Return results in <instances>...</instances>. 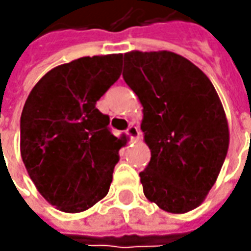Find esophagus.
I'll use <instances>...</instances> for the list:
<instances>
[{
  "mask_svg": "<svg viewBox=\"0 0 251 251\" xmlns=\"http://www.w3.org/2000/svg\"><path fill=\"white\" fill-rule=\"evenodd\" d=\"M126 132H127V135H130L131 141L137 142V141L140 140L141 132L140 130H138V127H135V126H130V127H128V130L126 131Z\"/></svg>",
  "mask_w": 251,
  "mask_h": 251,
  "instance_id": "esophagus-1",
  "label": "esophagus"
}]
</instances>
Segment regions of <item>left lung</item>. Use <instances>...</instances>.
Here are the masks:
<instances>
[{
	"label": "left lung",
	"instance_id": "left-lung-1",
	"mask_svg": "<svg viewBox=\"0 0 251 251\" xmlns=\"http://www.w3.org/2000/svg\"><path fill=\"white\" fill-rule=\"evenodd\" d=\"M123 78L142 104L151 160L140 173L145 197L186 214L204 202L229 148V127L212 82L172 51H128Z\"/></svg>",
	"mask_w": 251,
	"mask_h": 251
}]
</instances>
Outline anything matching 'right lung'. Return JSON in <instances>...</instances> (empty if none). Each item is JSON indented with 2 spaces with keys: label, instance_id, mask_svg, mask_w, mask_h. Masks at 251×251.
I'll return each mask as SVG.
<instances>
[{
  "label": "right lung",
  "instance_id": "right-lung-1",
  "mask_svg": "<svg viewBox=\"0 0 251 251\" xmlns=\"http://www.w3.org/2000/svg\"><path fill=\"white\" fill-rule=\"evenodd\" d=\"M123 54L81 57L34 85L21 116V156L44 200L67 214L109 193L124 137L109 130L96 101L121 75Z\"/></svg>",
  "mask_w": 251,
  "mask_h": 251
}]
</instances>
